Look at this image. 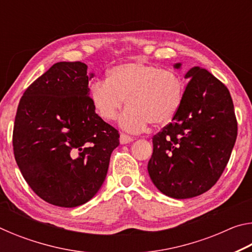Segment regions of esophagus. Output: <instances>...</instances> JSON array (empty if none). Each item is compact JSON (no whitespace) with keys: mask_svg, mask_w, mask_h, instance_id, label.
Masks as SVG:
<instances>
[{"mask_svg":"<svg viewBox=\"0 0 252 252\" xmlns=\"http://www.w3.org/2000/svg\"><path fill=\"white\" fill-rule=\"evenodd\" d=\"M132 141H133V138H131V136L126 135L125 133L120 134V143L121 144H126V143H130Z\"/></svg>","mask_w":252,"mask_h":252,"instance_id":"34e87169","label":"esophagus"}]
</instances>
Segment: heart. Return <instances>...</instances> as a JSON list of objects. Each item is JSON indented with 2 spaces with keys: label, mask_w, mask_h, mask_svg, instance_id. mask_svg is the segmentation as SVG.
Instances as JSON below:
<instances>
[{
  "label": "heart",
  "mask_w": 252,
  "mask_h": 252,
  "mask_svg": "<svg viewBox=\"0 0 252 252\" xmlns=\"http://www.w3.org/2000/svg\"><path fill=\"white\" fill-rule=\"evenodd\" d=\"M183 95L181 75L142 62L113 66L108 79L97 80L90 88L91 103L104 121L114 120L126 100L127 109L120 118V126L130 132L141 131L148 123L168 125L180 109Z\"/></svg>",
  "instance_id": "obj_1"
}]
</instances>
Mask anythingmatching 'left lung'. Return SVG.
<instances>
[{
    "label": "left lung",
    "mask_w": 252,
    "mask_h": 252,
    "mask_svg": "<svg viewBox=\"0 0 252 252\" xmlns=\"http://www.w3.org/2000/svg\"><path fill=\"white\" fill-rule=\"evenodd\" d=\"M181 63L174 64L180 69ZM189 80L180 109L152 138L148 172L158 190L188 199L216 185L237 139V119L227 87L200 66L187 72Z\"/></svg>",
    "instance_id": "left-lung-1"
}]
</instances>
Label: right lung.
I'll return each mask as SVG.
<instances>
[{"mask_svg":"<svg viewBox=\"0 0 252 252\" xmlns=\"http://www.w3.org/2000/svg\"><path fill=\"white\" fill-rule=\"evenodd\" d=\"M88 66L59 62L25 90L13 129L15 161L25 181L44 201L81 206L103 185L118 130L95 113Z\"/></svg>","mask_w":252,"mask_h":252,"instance_id":"1","label":"right lung"}]
</instances>
